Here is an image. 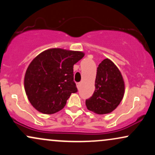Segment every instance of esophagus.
<instances>
[{"label":"esophagus","mask_w":155,"mask_h":155,"mask_svg":"<svg viewBox=\"0 0 155 155\" xmlns=\"http://www.w3.org/2000/svg\"><path fill=\"white\" fill-rule=\"evenodd\" d=\"M80 85H81V83H78V86L80 87Z\"/></svg>","instance_id":"esophagus-1"}]
</instances>
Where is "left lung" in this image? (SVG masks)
Instances as JSON below:
<instances>
[{"label": "left lung", "mask_w": 155, "mask_h": 155, "mask_svg": "<svg viewBox=\"0 0 155 155\" xmlns=\"http://www.w3.org/2000/svg\"><path fill=\"white\" fill-rule=\"evenodd\" d=\"M95 90L86 100L88 110L97 114H109L116 109L124 94V81L118 68L111 60L99 64L95 81Z\"/></svg>", "instance_id": "obj_1"}]
</instances>
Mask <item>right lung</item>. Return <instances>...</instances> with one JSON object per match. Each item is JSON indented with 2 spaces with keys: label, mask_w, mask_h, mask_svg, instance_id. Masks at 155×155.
<instances>
[{
  "label": "right lung",
  "mask_w": 155,
  "mask_h": 155,
  "mask_svg": "<svg viewBox=\"0 0 155 155\" xmlns=\"http://www.w3.org/2000/svg\"><path fill=\"white\" fill-rule=\"evenodd\" d=\"M84 56L83 51L51 48L32 60L24 87L28 101L37 111L51 114L63 109L71 93L77 92L74 65Z\"/></svg>",
  "instance_id": "right-lung-1"
}]
</instances>
